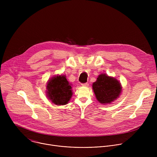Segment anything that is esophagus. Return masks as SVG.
Listing matches in <instances>:
<instances>
[{"label": "esophagus", "instance_id": "34e87169", "mask_svg": "<svg viewBox=\"0 0 157 157\" xmlns=\"http://www.w3.org/2000/svg\"><path fill=\"white\" fill-rule=\"evenodd\" d=\"M81 86H84V87H87L89 86V84L88 83H84V84H81Z\"/></svg>", "mask_w": 157, "mask_h": 157}]
</instances>
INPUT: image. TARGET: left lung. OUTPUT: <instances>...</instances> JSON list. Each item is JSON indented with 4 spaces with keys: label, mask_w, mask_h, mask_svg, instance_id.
I'll return each instance as SVG.
<instances>
[{
    "label": "left lung",
    "mask_w": 157,
    "mask_h": 157,
    "mask_svg": "<svg viewBox=\"0 0 157 157\" xmlns=\"http://www.w3.org/2000/svg\"><path fill=\"white\" fill-rule=\"evenodd\" d=\"M93 89L98 101L102 104L107 105L119 98L122 91V87L116 78L102 73L93 83Z\"/></svg>",
    "instance_id": "left-lung-1"
}]
</instances>
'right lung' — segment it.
Segmentation results:
<instances>
[{
    "label": "right lung",
    "mask_w": 157,
    "mask_h": 157,
    "mask_svg": "<svg viewBox=\"0 0 157 157\" xmlns=\"http://www.w3.org/2000/svg\"><path fill=\"white\" fill-rule=\"evenodd\" d=\"M47 96L55 105H66L73 96L71 84L66 75H57L50 78L47 83Z\"/></svg>",
    "instance_id": "add662e5"
}]
</instances>
